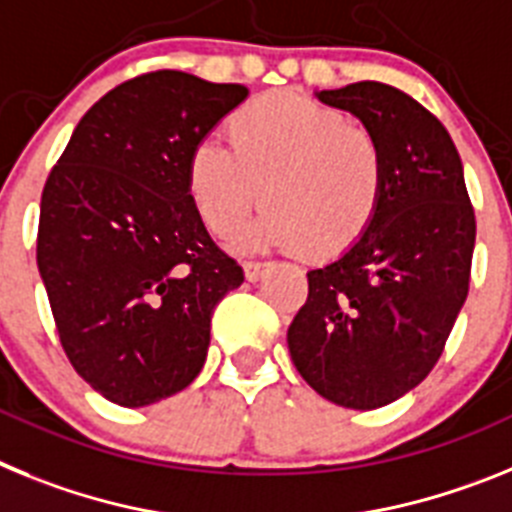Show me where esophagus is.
Wrapping results in <instances>:
<instances>
[{"label":"esophagus","instance_id":"esophagus-1","mask_svg":"<svg viewBox=\"0 0 512 512\" xmlns=\"http://www.w3.org/2000/svg\"><path fill=\"white\" fill-rule=\"evenodd\" d=\"M270 268H273V265H270V262L247 260V262H244V278H247V281H250V283H255V281H260L262 275L268 273Z\"/></svg>","mask_w":512,"mask_h":512}]
</instances>
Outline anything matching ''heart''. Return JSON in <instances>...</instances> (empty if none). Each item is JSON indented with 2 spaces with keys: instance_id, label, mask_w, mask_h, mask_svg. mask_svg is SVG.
<instances>
[{
  "instance_id": "1",
  "label": "heart",
  "mask_w": 512,
  "mask_h": 512,
  "mask_svg": "<svg viewBox=\"0 0 512 512\" xmlns=\"http://www.w3.org/2000/svg\"><path fill=\"white\" fill-rule=\"evenodd\" d=\"M231 146L193 144L185 185L216 237L242 229L265 198L268 211L239 237L250 250L299 247L337 257L366 234L384 195V154L348 113L296 92H270L231 115Z\"/></svg>"
}]
</instances>
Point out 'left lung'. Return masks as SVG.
<instances>
[{
    "instance_id": "obj_1",
    "label": "left lung",
    "mask_w": 512,
    "mask_h": 512,
    "mask_svg": "<svg viewBox=\"0 0 512 512\" xmlns=\"http://www.w3.org/2000/svg\"><path fill=\"white\" fill-rule=\"evenodd\" d=\"M355 115L384 154V195L358 242L309 270L288 327L301 379L348 410L397 402L433 371L469 293L474 211L451 136L381 82L314 92Z\"/></svg>"
}]
</instances>
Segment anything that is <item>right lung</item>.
Returning a JSON list of instances; mask_svg holds the SVG:
<instances>
[{"label":"right lung","mask_w":512,"mask_h":512,"mask_svg":"<svg viewBox=\"0 0 512 512\" xmlns=\"http://www.w3.org/2000/svg\"><path fill=\"white\" fill-rule=\"evenodd\" d=\"M244 100L242 84L185 71L128 79L84 113L48 175L38 270L71 366L108 402L146 407L193 384L213 309L242 286L185 164Z\"/></svg>","instance_id":"obj_1"}]
</instances>
